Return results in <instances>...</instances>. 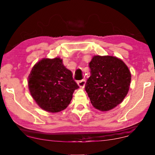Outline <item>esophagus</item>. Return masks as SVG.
<instances>
[{"instance_id":"1","label":"esophagus","mask_w":155,"mask_h":155,"mask_svg":"<svg viewBox=\"0 0 155 155\" xmlns=\"http://www.w3.org/2000/svg\"><path fill=\"white\" fill-rule=\"evenodd\" d=\"M78 85H79L80 87L83 88V87H84V86H85L86 80H80V81L78 82Z\"/></svg>"}]
</instances>
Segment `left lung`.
<instances>
[{
  "instance_id": "obj_1",
  "label": "left lung",
  "mask_w": 155,
  "mask_h": 155,
  "mask_svg": "<svg viewBox=\"0 0 155 155\" xmlns=\"http://www.w3.org/2000/svg\"><path fill=\"white\" fill-rule=\"evenodd\" d=\"M90 77L85 90L95 109L109 111L119 104L128 94L131 74L120 59L111 56H94L89 63Z\"/></svg>"
}]
</instances>
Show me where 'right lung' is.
Segmentation results:
<instances>
[{
    "mask_svg": "<svg viewBox=\"0 0 155 155\" xmlns=\"http://www.w3.org/2000/svg\"><path fill=\"white\" fill-rule=\"evenodd\" d=\"M28 87L37 104L51 113L66 109L79 88L60 58H43L36 63L28 77Z\"/></svg>",
    "mask_w": 155,
    "mask_h": 155,
    "instance_id": "obj_1",
    "label": "right lung"
}]
</instances>
